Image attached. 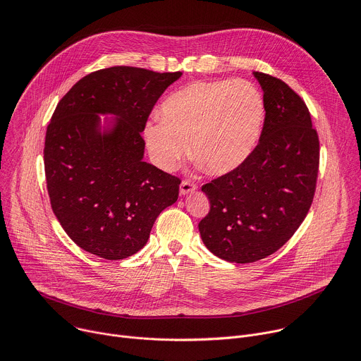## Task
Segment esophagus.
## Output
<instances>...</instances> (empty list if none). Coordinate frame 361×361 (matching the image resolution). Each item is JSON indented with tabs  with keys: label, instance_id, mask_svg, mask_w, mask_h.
Listing matches in <instances>:
<instances>
[{
	"label": "esophagus",
	"instance_id": "34e87169",
	"mask_svg": "<svg viewBox=\"0 0 361 361\" xmlns=\"http://www.w3.org/2000/svg\"><path fill=\"white\" fill-rule=\"evenodd\" d=\"M195 188H197V185H195L194 183L184 180V181L180 184V194H183V195L190 194V192H192Z\"/></svg>",
	"mask_w": 361,
	"mask_h": 361
}]
</instances>
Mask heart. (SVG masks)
<instances>
[{"label":"heart","mask_w":361,"mask_h":361,"mask_svg":"<svg viewBox=\"0 0 361 361\" xmlns=\"http://www.w3.org/2000/svg\"><path fill=\"white\" fill-rule=\"evenodd\" d=\"M264 99L243 80L197 81L173 92L161 106V121L147 124L144 138L151 156L166 171L191 152L210 176L240 169L259 144Z\"/></svg>","instance_id":"obj_1"}]
</instances>
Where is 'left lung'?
Instances as JSON below:
<instances>
[{"label":"left lung","mask_w":361,"mask_h":361,"mask_svg":"<svg viewBox=\"0 0 361 361\" xmlns=\"http://www.w3.org/2000/svg\"><path fill=\"white\" fill-rule=\"evenodd\" d=\"M263 90L266 118L251 157L202 185L210 213L200 235L219 259L252 263L281 248L313 202L320 145L304 101L281 80L252 73Z\"/></svg>","instance_id":"obj_1"}]
</instances>
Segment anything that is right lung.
I'll list each match as a JSON object with an SVG mask.
<instances>
[{
    "mask_svg": "<svg viewBox=\"0 0 361 361\" xmlns=\"http://www.w3.org/2000/svg\"><path fill=\"white\" fill-rule=\"evenodd\" d=\"M181 75L104 68L81 78L59 102L45 134L47 190L57 220L82 250L127 259L177 201L180 180L144 161L141 133L154 104Z\"/></svg>",
    "mask_w": 361,
    "mask_h": 361,
    "instance_id": "obj_1",
    "label": "right lung"
}]
</instances>
